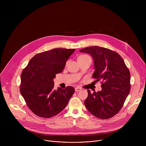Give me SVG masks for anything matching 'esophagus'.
<instances>
[{
  "mask_svg": "<svg viewBox=\"0 0 146 146\" xmlns=\"http://www.w3.org/2000/svg\"><path fill=\"white\" fill-rule=\"evenodd\" d=\"M81 88H80V87H78L75 88V91H76V92L80 91H81Z\"/></svg>",
  "mask_w": 146,
  "mask_h": 146,
  "instance_id": "obj_1",
  "label": "esophagus"
}]
</instances>
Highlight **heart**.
Masks as SVG:
<instances>
[{
    "instance_id": "obj_1",
    "label": "heart",
    "mask_w": 146,
    "mask_h": 146,
    "mask_svg": "<svg viewBox=\"0 0 146 146\" xmlns=\"http://www.w3.org/2000/svg\"><path fill=\"white\" fill-rule=\"evenodd\" d=\"M90 58L88 55H81L78 57V59H84V58Z\"/></svg>"
}]
</instances>
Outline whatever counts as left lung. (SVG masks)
<instances>
[{
  "mask_svg": "<svg viewBox=\"0 0 146 146\" xmlns=\"http://www.w3.org/2000/svg\"><path fill=\"white\" fill-rule=\"evenodd\" d=\"M88 53L94 60L92 77L101 82V91L91 92L84 101L87 110L100 119H109L122 108L131 90V74L122 58L115 51L99 46L80 50Z\"/></svg>",
  "mask_w": 146,
  "mask_h": 146,
  "instance_id": "8db88e82",
  "label": "left lung"
}]
</instances>
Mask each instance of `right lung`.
Wrapping results in <instances>:
<instances>
[{"mask_svg": "<svg viewBox=\"0 0 146 146\" xmlns=\"http://www.w3.org/2000/svg\"><path fill=\"white\" fill-rule=\"evenodd\" d=\"M75 49L54 48L35 55L21 75L20 92L28 107L36 115L50 118L66 106L74 88L54 89L56 74L63 71Z\"/></svg>", "mask_w": 146, "mask_h": 146, "instance_id": "obj_1", "label": "right lung"}]
</instances>
